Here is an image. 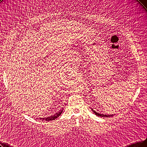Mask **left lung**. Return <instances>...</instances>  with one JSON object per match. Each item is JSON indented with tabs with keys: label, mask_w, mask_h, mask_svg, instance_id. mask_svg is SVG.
<instances>
[{
	"label": "left lung",
	"mask_w": 147,
	"mask_h": 147,
	"mask_svg": "<svg viewBox=\"0 0 147 147\" xmlns=\"http://www.w3.org/2000/svg\"><path fill=\"white\" fill-rule=\"evenodd\" d=\"M92 110L93 111V113H95L96 116H100V117H103V118H109V117H111L113 116V115H103V114H101V113H99L98 112H96V111H95V110H93L92 109Z\"/></svg>",
	"instance_id": "obj_1"
}]
</instances>
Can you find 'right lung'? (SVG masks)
Returning <instances> with one entry per match:
<instances>
[{"label":"right lung","mask_w":147,"mask_h":147,"mask_svg":"<svg viewBox=\"0 0 147 147\" xmlns=\"http://www.w3.org/2000/svg\"><path fill=\"white\" fill-rule=\"evenodd\" d=\"M63 108H62V109L60 110L59 112L55 113V114L54 115H53V116H50V117H47V118H40V119L42 120V121H44V120H45V121H46L54 120V119H55L57 118H58V116H60V115L62 113V112H63Z\"/></svg>","instance_id":"add662e5"}]
</instances>
